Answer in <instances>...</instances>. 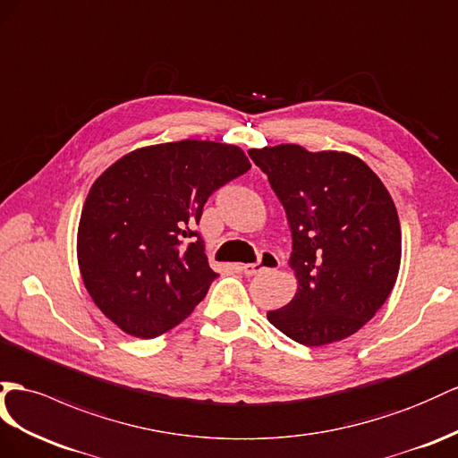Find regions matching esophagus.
I'll return each mask as SVG.
<instances>
[{"mask_svg": "<svg viewBox=\"0 0 458 458\" xmlns=\"http://www.w3.org/2000/svg\"><path fill=\"white\" fill-rule=\"evenodd\" d=\"M278 267H280V259L273 251H261L259 261L251 263V265H243L242 271L248 276H253V275H259L263 271H275V268H278Z\"/></svg>", "mask_w": 458, "mask_h": 458, "instance_id": "obj_1", "label": "esophagus"}]
</instances>
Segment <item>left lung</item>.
<instances>
[{
  "mask_svg": "<svg viewBox=\"0 0 458 458\" xmlns=\"http://www.w3.org/2000/svg\"><path fill=\"white\" fill-rule=\"evenodd\" d=\"M286 210L298 292L267 319L292 341L323 346L354 335L389 298L401 222L383 182L348 152L251 148Z\"/></svg>",
  "mask_w": 458,
  "mask_h": 458,
  "instance_id": "8db88e82",
  "label": "left lung"
}]
</instances>
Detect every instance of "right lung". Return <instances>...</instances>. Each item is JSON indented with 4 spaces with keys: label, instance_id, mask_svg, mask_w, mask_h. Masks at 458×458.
<instances>
[{
    "label": "right lung",
    "instance_id": "right-lung-1",
    "mask_svg": "<svg viewBox=\"0 0 458 458\" xmlns=\"http://www.w3.org/2000/svg\"><path fill=\"white\" fill-rule=\"evenodd\" d=\"M251 168L240 147L175 140L129 152L92 183L77 233L81 276L127 335L174 329L218 276L195 225L218 187Z\"/></svg>",
    "mask_w": 458,
    "mask_h": 458
}]
</instances>
